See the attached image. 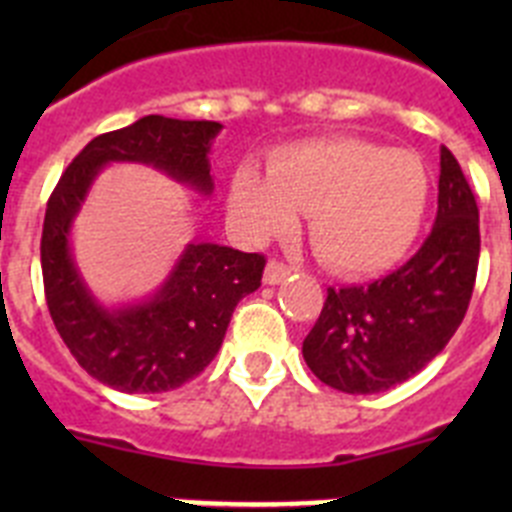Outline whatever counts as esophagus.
I'll use <instances>...</instances> for the list:
<instances>
[{
    "mask_svg": "<svg viewBox=\"0 0 512 512\" xmlns=\"http://www.w3.org/2000/svg\"><path fill=\"white\" fill-rule=\"evenodd\" d=\"M292 274V266H287L284 261H277V259H271L269 264H266V271H264V282L266 284H279L284 282V279Z\"/></svg>",
    "mask_w": 512,
    "mask_h": 512,
    "instance_id": "obj_1",
    "label": "esophagus"
}]
</instances>
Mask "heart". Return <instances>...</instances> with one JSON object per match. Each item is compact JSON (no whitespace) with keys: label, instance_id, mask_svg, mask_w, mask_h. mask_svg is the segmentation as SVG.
<instances>
[{"label":"heart","instance_id":"b5f03b06","mask_svg":"<svg viewBox=\"0 0 512 512\" xmlns=\"http://www.w3.org/2000/svg\"><path fill=\"white\" fill-rule=\"evenodd\" d=\"M428 189V169L413 151L359 138L302 140L271 153L266 176L253 166L235 171L230 210L248 238L282 233L302 210L323 264L374 274L415 241Z\"/></svg>","mask_w":512,"mask_h":512}]
</instances>
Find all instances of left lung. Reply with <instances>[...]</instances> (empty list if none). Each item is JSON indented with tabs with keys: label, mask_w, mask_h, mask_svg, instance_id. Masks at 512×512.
Returning <instances> with one entry per match:
<instances>
[{
	"label": "left lung",
	"mask_w": 512,
	"mask_h": 512,
	"mask_svg": "<svg viewBox=\"0 0 512 512\" xmlns=\"http://www.w3.org/2000/svg\"><path fill=\"white\" fill-rule=\"evenodd\" d=\"M477 264V200L443 146L431 235L387 277L366 287H328L320 318L302 341L310 372L348 395L384 392L418 374L467 315Z\"/></svg>",
	"instance_id": "obj_1"
}]
</instances>
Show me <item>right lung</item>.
Listing matches in <instances>:
<instances>
[{
  "instance_id": "add662e5",
  "label": "right lung",
  "mask_w": 512,
  "mask_h": 512,
  "mask_svg": "<svg viewBox=\"0 0 512 512\" xmlns=\"http://www.w3.org/2000/svg\"><path fill=\"white\" fill-rule=\"evenodd\" d=\"M220 128L210 120L148 115L97 135L63 171L45 207L40 266L53 325L81 369L112 390L169 392L205 372L223 346L235 305L261 287L266 259L217 243H189L151 300L107 310L89 295L71 259V223L110 161L156 166L210 194L207 153Z\"/></svg>"
}]
</instances>
